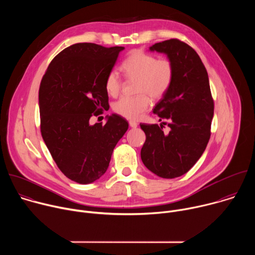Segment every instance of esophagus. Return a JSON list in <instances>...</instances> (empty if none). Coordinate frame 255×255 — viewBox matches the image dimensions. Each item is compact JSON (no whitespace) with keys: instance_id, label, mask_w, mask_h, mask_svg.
I'll return each mask as SVG.
<instances>
[{"instance_id":"obj_1","label":"esophagus","mask_w":255,"mask_h":255,"mask_svg":"<svg viewBox=\"0 0 255 255\" xmlns=\"http://www.w3.org/2000/svg\"><path fill=\"white\" fill-rule=\"evenodd\" d=\"M129 125L131 128H136L137 127V123L134 121H129Z\"/></svg>"}]
</instances>
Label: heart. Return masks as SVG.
Here are the masks:
<instances>
[{
    "instance_id": "obj_1",
    "label": "heart",
    "mask_w": 255,
    "mask_h": 255,
    "mask_svg": "<svg viewBox=\"0 0 255 255\" xmlns=\"http://www.w3.org/2000/svg\"><path fill=\"white\" fill-rule=\"evenodd\" d=\"M121 69L128 81H136L135 97H122L114 106V111L130 120H138L150 107L149 97L160 100L169 90L174 76L173 64L169 59L156 57L141 50H135L123 61ZM123 86L116 70L109 72L105 88L110 96H117Z\"/></svg>"
}]
</instances>
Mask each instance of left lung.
<instances>
[{
    "label": "left lung",
    "instance_id": "1",
    "mask_svg": "<svg viewBox=\"0 0 255 255\" xmlns=\"http://www.w3.org/2000/svg\"><path fill=\"white\" fill-rule=\"evenodd\" d=\"M167 55L174 76L167 93L156 104L153 113L169 121L168 133L162 122L140 124L146 135L141 159L154 174L174 178L188 172L202 156L211 136L214 101L208 72L198 53L187 43L169 39L149 48Z\"/></svg>",
    "mask_w": 255,
    "mask_h": 255
}]
</instances>
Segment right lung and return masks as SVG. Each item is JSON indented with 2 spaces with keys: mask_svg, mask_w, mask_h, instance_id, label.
Masks as SVG:
<instances>
[{
  "mask_svg": "<svg viewBox=\"0 0 255 255\" xmlns=\"http://www.w3.org/2000/svg\"><path fill=\"white\" fill-rule=\"evenodd\" d=\"M124 47L77 43L50 62L39 88L40 129L61 172L88 185L108 169L113 150L128 129L123 117L107 116L105 125L90 124L102 109L108 110L106 78Z\"/></svg>",
  "mask_w": 255,
  "mask_h": 255,
  "instance_id": "obj_1",
  "label": "right lung"
}]
</instances>
